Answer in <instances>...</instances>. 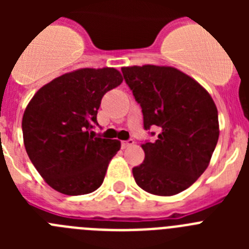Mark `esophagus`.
I'll return each mask as SVG.
<instances>
[{
	"mask_svg": "<svg viewBox=\"0 0 249 249\" xmlns=\"http://www.w3.org/2000/svg\"><path fill=\"white\" fill-rule=\"evenodd\" d=\"M133 144H135V141L132 140V138H129V140H127V141H122V142H121V146H122L123 149L128 148V147L133 146Z\"/></svg>",
	"mask_w": 249,
	"mask_h": 249,
	"instance_id": "obj_1",
	"label": "esophagus"
}]
</instances>
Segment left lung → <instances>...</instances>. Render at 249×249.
<instances>
[{"instance_id":"8db88e82","label":"left lung","mask_w":249,"mask_h":249,"mask_svg":"<svg viewBox=\"0 0 249 249\" xmlns=\"http://www.w3.org/2000/svg\"><path fill=\"white\" fill-rule=\"evenodd\" d=\"M123 78L143 114V163L132 169L138 186L157 196H173L206 171L218 142V112L210 93L173 67L122 68Z\"/></svg>"}]
</instances>
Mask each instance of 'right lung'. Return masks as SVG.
I'll return each instance as SVG.
<instances>
[{
  "label": "right lung",
  "mask_w": 249,
  "mask_h": 249,
  "mask_svg": "<svg viewBox=\"0 0 249 249\" xmlns=\"http://www.w3.org/2000/svg\"><path fill=\"white\" fill-rule=\"evenodd\" d=\"M122 81L114 68H83L51 81L28 103L22 118L26 152L53 190L80 196L101 187L121 143L92 129L102 97Z\"/></svg>",
  "instance_id": "obj_1"
}]
</instances>
